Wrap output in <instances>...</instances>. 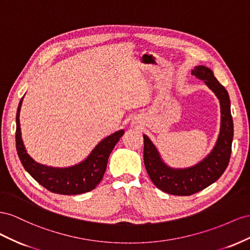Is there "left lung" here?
<instances>
[{
    "label": "left lung",
    "mask_w": 250,
    "mask_h": 250,
    "mask_svg": "<svg viewBox=\"0 0 250 250\" xmlns=\"http://www.w3.org/2000/svg\"><path fill=\"white\" fill-rule=\"evenodd\" d=\"M191 74L203 81L220 102V133L211 152L195 166L175 168L162 160L152 140L144 135V160L149 178L159 189L175 196H189L216 182L226 169L231 154L233 123L228 92L208 67L197 66Z\"/></svg>",
    "instance_id": "1"
}]
</instances>
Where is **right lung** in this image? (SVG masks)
<instances>
[{"mask_svg": "<svg viewBox=\"0 0 250 250\" xmlns=\"http://www.w3.org/2000/svg\"><path fill=\"white\" fill-rule=\"evenodd\" d=\"M23 98L24 97L21 98L17 112L16 146L19 158L24 168L34 180H37L45 188L55 192V194L80 195L94 189L102 181L109 156L125 131L119 130L104 138L92 149L87 158L75 166L68 167H53L42 165L31 158L27 153L22 140L20 112Z\"/></svg>", "mask_w": 250, "mask_h": 250, "instance_id": "right-lung-1", "label": "right lung"}]
</instances>
